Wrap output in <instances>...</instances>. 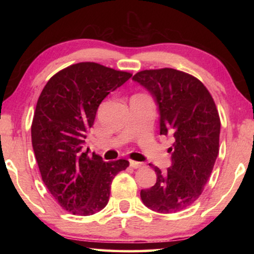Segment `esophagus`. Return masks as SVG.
<instances>
[{
	"label": "esophagus",
	"mask_w": 254,
	"mask_h": 254,
	"mask_svg": "<svg viewBox=\"0 0 254 254\" xmlns=\"http://www.w3.org/2000/svg\"><path fill=\"white\" fill-rule=\"evenodd\" d=\"M130 166L132 167V168L137 169V168H141V167H143V163H142V162H139V161H133V160H131V161H130Z\"/></svg>",
	"instance_id": "esophagus-1"
}]
</instances>
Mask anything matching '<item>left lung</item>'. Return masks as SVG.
Instances as JSON below:
<instances>
[{
  "mask_svg": "<svg viewBox=\"0 0 254 254\" xmlns=\"http://www.w3.org/2000/svg\"><path fill=\"white\" fill-rule=\"evenodd\" d=\"M159 106L160 134L175 137L167 171L150 163L157 182L140 192L154 212L176 213L194 204L212 174L220 145L221 121L208 89L196 77L173 68L136 72L132 78Z\"/></svg>",
  "mask_w": 254,
  "mask_h": 254,
  "instance_id": "1",
  "label": "left lung"
}]
</instances>
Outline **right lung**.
Returning a JSON list of instances; mask_svg holds the SVG:
<instances>
[{
  "label": "right lung",
  "mask_w": 254,
  "mask_h": 254,
  "mask_svg": "<svg viewBox=\"0 0 254 254\" xmlns=\"http://www.w3.org/2000/svg\"><path fill=\"white\" fill-rule=\"evenodd\" d=\"M132 74L96 63H78L58 71L38 98L31 139L42 182L67 212L88 216L109 203L111 184L126 170V159L105 162L81 152L102 101Z\"/></svg>",
  "instance_id": "obj_1"
}]
</instances>
